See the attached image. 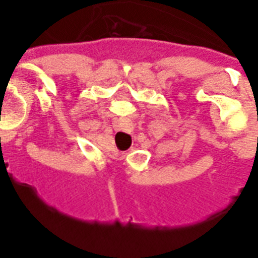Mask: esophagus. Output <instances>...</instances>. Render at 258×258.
I'll use <instances>...</instances> for the list:
<instances>
[{
    "label": "esophagus",
    "instance_id": "1",
    "mask_svg": "<svg viewBox=\"0 0 258 258\" xmlns=\"http://www.w3.org/2000/svg\"><path fill=\"white\" fill-rule=\"evenodd\" d=\"M113 127H115V130H117V131H127V133H130V131L133 130V123H131L130 119H127V117H119V119L115 120Z\"/></svg>",
    "mask_w": 258,
    "mask_h": 258
}]
</instances>
